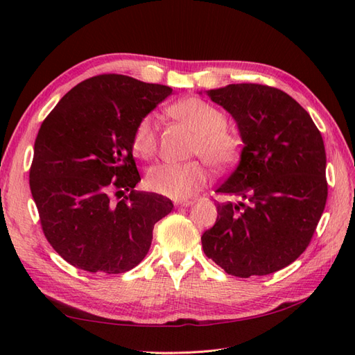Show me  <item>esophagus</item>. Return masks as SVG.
Here are the masks:
<instances>
[{"label":"esophagus","mask_w":355,"mask_h":355,"mask_svg":"<svg viewBox=\"0 0 355 355\" xmlns=\"http://www.w3.org/2000/svg\"><path fill=\"white\" fill-rule=\"evenodd\" d=\"M175 205H176L178 207H188V206L193 205V200H176Z\"/></svg>","instance_id":"esophagus-1"}]
</instances>
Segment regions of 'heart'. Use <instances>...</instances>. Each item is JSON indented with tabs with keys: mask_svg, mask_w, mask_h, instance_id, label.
Listing matches in <instances>:
<instances>
[{
	"mask_svg": "<svg viewBox=\"0 0 355 355\" xmlns=\"http://www.w3.org/2000/svg\"><path fill=\"white\" fill-rule=\"evenodd\" d=\"M171 114L197 132L193 155L202 157L215 168H226L238 158L239 140L226 128L227 119L217 107L198 98H187L171 107ZM158 148V129L153 116H146L137 123L132 149L143 159H150ZM207 182V171L200 161L184 164L162 162L149 168L146 187L150 191L175 200L194 196Z\"/></svg>",
	"mask_w": 355,
	"mask_h": 355,
	"instance_id": "1",
	"label": "heart"
}]
</instances>
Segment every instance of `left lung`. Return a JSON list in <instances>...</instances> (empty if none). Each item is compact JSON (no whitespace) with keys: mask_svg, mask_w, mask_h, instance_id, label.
Here are the masks:
<instances>
[{"mask_svg":"<svg viewBox=\"0 0 355 355\" xmlns=\"http://www.w3.org/2000/svg\"><path fill=\"white\" fill-rule=\"evenodd\" d=\"M206 94L235 119L244 148L217 188L239 202L217 205L203 252L236 277L279 271L307 248L324 212L322 135L295 99L270 85L229 84Z\"/></svg>","mask_w":355,"mask_h":355,"instance_id":"8db88e82","label":"left lung"}]
</instances>
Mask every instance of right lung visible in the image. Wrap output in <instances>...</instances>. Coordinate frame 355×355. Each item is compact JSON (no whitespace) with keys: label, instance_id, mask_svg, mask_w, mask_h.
<instances>
[{"label":"right lung","instance_id":"1","mask_svg":"<svg viewBox=\"0 0 355 355\" xmlns=\"http://www.w3.org/2000/svg\"><path fill=\"white\" fill-rule=\"evenodd\" d=\"M117 73L92 76L60 99L34 141L30 189L48 243L89 272L132 270L148 254L170 198L137 191V123L171 94Z\"/></svg>","mask_w":355,"mask_h":355}]
</instances>
